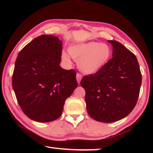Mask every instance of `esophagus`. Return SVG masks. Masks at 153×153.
<instances>
[{"label":"esophagus","instance_id":"1","mask_svg":"<svg viewBox=\"0 0 153 153\" xmlns=\"http://www.w3.org/2000/svg\"><path fill=\"white\" fill-rule=\"evenodd\" d=\"M82 78V76L80 74L77 73V75H76V79H77V82H78V84H79L80 83V81H81V79Z\"/></svg>","mask_w":153,"mask_h":153}]
</instances>
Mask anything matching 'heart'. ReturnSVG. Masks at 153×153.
I'll return each instance as SVG.
<instances>
[{"mask_svg": "<svg viewBox=\"0 0 153 153\" xmlns=\"http://www.w3.org/2000/svg\"><path fill=\"white\" fill-rule=\"evenodd\" d=\"M68 53L72 59L77 61L78 68L85 74H94L101 69L111 55L108 45L95 42L71 45L68 48ZM61 58L66 63H70L69 56L65 51L62 52Z\"/></svg>", "mask_w": 153, "mask_h": 153, "instance_id": "1", "label": "heart"}]
</instances>
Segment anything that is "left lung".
<instances>
[{
    "label": "left lung",
    "instance_id": "8db88e82",
    "mask_svg": "<svg viewBox=\"0 0 153 153\" xmlns=\"http://www.w3.org/2000/svg\"><path fill=\"white\" fill-rule=\"evenodd\" d=\"M108 42L113 46V58L94 74L84 76L80 82L86 91L88 113L104 123L119 121L131 112L142 83L135 55L117 41Z\"/></svg>",
    "mask_w": 153,
    "mask_h": 153
}]
</instances>
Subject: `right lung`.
<instances>
[{
	"mask_svg": "<svg viewBox=\"0 0 153 153\" xmlns=\"http://www.w3.org/2000/svg\"><path fill=\"white\" fill-rule=\"evenodd\" d=\"M62 44L56 36H39L15 61L12 86L17 100L25 115L38 122L60 117L65 100L77 87L76 71L59 65Z\"/></svg>",
	"mask_w": 153,
	"mask_h": 153,
	"instance_id": "add662e5",
	"label": "right lung"
}]
</instances>
